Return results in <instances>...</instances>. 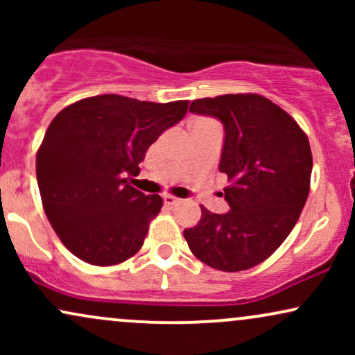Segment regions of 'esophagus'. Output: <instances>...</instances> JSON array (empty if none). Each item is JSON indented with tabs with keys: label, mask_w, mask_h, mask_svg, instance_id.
<instances>
[{
	"label": "esophagus",
	"mask_w": 355,
	"mask_h": 355,
	"mask_svg": "<svg viewBox=\"0 0 355 355\" xmlns=\"http://www.w3.org/2000/svg\"><path fill=\"white\" fill-rule=\"evenodd\" d=\"M164 202H165V205L173 207V205H178V203H180V198L172 197V195H165V197H164Z\"/></svg>",
	"instance_id": "obj_1"
}]
</instances>
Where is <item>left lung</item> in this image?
<instances>
[{
  "mask_svg": "<svg viewBox=\"0 0 355 355\" xmlns=\"http://www.w3.org/2000/svg\"><path fill=\"white\" fill-rule=\"evenodd\" d=\"M190 112L223 125L218 170L229 177L230 211L183 230L191 254L211 268L240 272L268 259L295 227L312 173L309 138L297 121L254 93L193 100Z\"/></svg>",
  "mask_w": 355,
  "mask_h": 355,
  "instance_id": "obj_1",
  "label": "left lung"
}]
</instances>
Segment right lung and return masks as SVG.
<instances>
[{
    "label": "right lung",
    "instance_id": "right-lung-1",
    "mask_svg": "<svg viewBox=\"0 0 355 355\" xmlns=\"http://www.w3.org/2000/svg\"><path fill=\"white\" fill-rule=\"evenodd\" d=\"M187 110L189 101L98 95L53 118L36 155V178L44 214L73 255L115 266L140 250L164 200L130 180L148 146Z\"/></svg>",
    "mask_w": 355,
    "mask_h": 355
}]
</instances>
